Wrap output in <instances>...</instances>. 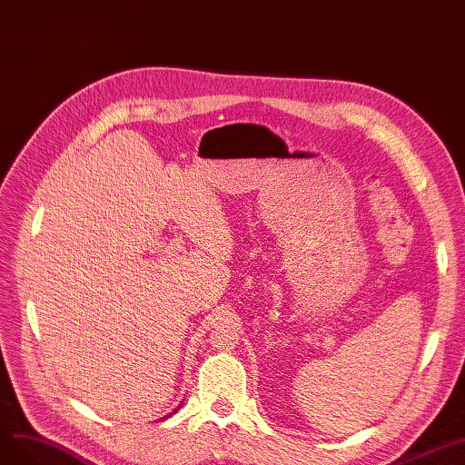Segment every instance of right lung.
Listing matches in <instances>:
<instances>
[{
    "label": "right lung",
    "instance_id": "obj_1",
    "mask_svg": "<svg viewBox=\"0 0 465 465\" xmlns=\"http://www.w3.org/2000/svg\"><path fill=\"white\" fill-rule=\"evenodd\" d=\"M175 411H178V409H175ZM175 411H173V412H175ZM168 416H170V414H168ZM168 416H164V418H168Z\"/></svg>",
    "mask_w": 465,
    "mask_h": 465
}]
</instances>
